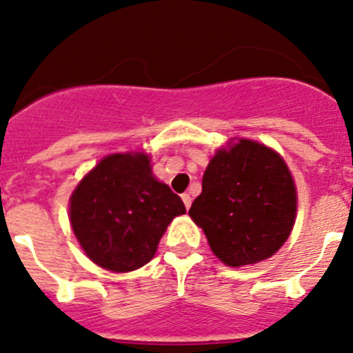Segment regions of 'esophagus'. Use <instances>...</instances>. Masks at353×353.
Listing matches in <instances>:
<instances>
[{
    "instance_id": "obj_1",
    "label": "esophagus",
    "mask_w": 353,
    "mask_h": 353,
    "mask_svg": "<svg viewBox=\"0 0 353 353\" xmlns=\"http://www.w3.org/2000/svg\"><path fill=\"white\" fill-rule=\"evenodd\" d=\"M183 201H184V206H186V208H190L191 206V196L188 193H184L183 194Z\"/></svg>"
}]
</instances>
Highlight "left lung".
<instances>
[{
  "mask_svg": "<svg viewBox=\"0 0 353 353\" xmlns=\"http://www.w3.org/2000/svg\"><path fill=\"white\" fill-rule=\"evenodd\" d=\"M201 188L190 215L227 266L263 261L290 236L297 191L287 163L272 148L244 138L220 148Z\"/></svg>",
  "mask_w": 353,
  "mask_h": 353,
  "instance_id": "1",
  "label": "left lung"
}]
</instances>
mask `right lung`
Returning a JSON list of instances; mask_svg holds the SVG:
<instances>
[{"label":"right lung","instance_id":"1","mask_svg":"<svg viewBox=\"0 0 353 353\" xmlns=\"http://www.w3.org/2000/svg\"><path fill=\"white\" fill-rule=\"evenodd\" d=\"M183 199L152 174L141 152L104 157L74 188L70 222L85 254L101 268L133 272L154 258Z\"/></svg>","mask_w":353,"mask_h":353}]
</instances>
